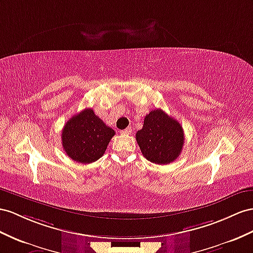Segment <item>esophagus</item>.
<instances>
[{
    "mask_svg": "<svg viewBox=\"0 0 253 253\" xmlns=\"http://www.w3.org/2000/svg\"><path fill=\"white\" fill-rule=\"evenodd\" d=\"M131 131H132L131 127H128V128L124 129V130H122V131H121V133H122V134H130V133H131Z\"/></svg>",
    "mask_w": 253,
    "mask_h": 253,
    "instance_id": "34e87169",
    "label": "esophagus"
}]
</instances>
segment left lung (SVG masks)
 <instances>
[{
	"label": "left lung",
	"mask_w": 253,
	"mask_h": 253,
	"mask_svg": "<svg viewBox=\"0 0 253 253\" xmlns=\"http://www.w3.org/2000/svg\"><path fill=\"white\" fill-rule=\"evenodd\" d=\"M135 140L147 160L168 165L182 153L185 137L183 127L176 120L161 109H155L145 116L143 127L135 133Z\"/></svg>",
	"instance_id": "obj_1"
}]
</instances>
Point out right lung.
<instances>
[{
  "mask_svg": "<svg viewBox=\"0 0 253 253\" xmlns=\"http://www.w3.org/2000/svg\"><path fill=\"white\" fill-rule=\"evenodd\" d=\"M115 131L97 116L93 109L74 115L62 130V144L69 158L92 164L105 154Z\"/></svg>",
  "mask_w": 253,
  "mask_h": 253,
  "instance_id": "add662e5",
  "label": "right lung"
}]
</instances>
